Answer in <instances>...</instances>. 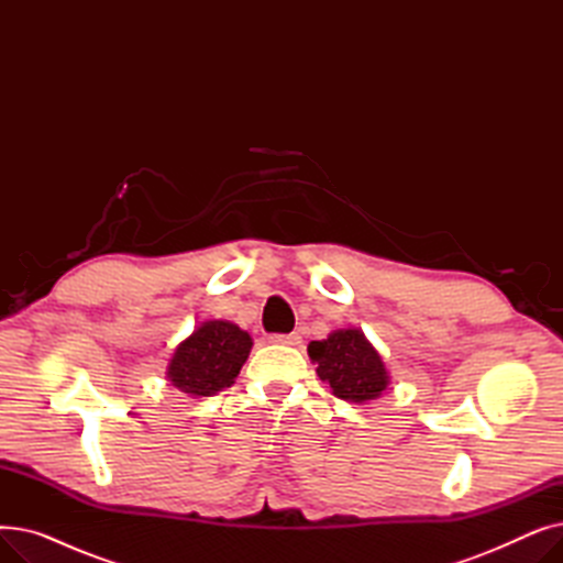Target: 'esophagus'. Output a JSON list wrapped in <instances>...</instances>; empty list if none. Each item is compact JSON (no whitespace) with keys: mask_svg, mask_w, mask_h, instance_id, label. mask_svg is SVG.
Listing matches in <instances>:
<instances>
[{"mask_svg":"<svg viewBox=\"0 0 563 563\" xmlns=\"http://www.w3.org/2000/svg\"><path fill=\"white\" fill-rule=\"evenodd\" d=\"M274 344H287V346H299L303 340L299 333H289V335H272L269 338Z\"/></svg>","mask_w":563,"mask_h":563,"instance_id":"esophagus-1","label":"esophagus"}]
</instances>
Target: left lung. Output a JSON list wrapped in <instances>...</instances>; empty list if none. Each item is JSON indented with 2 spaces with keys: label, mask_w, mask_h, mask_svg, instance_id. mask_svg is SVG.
<instances>
[{
  "label": "left lung",
  "mask_w": 563,
  "mask_h": 563,
  "mask_svg": "<svg viewBox=\"0 0 563 563\" xmlns=\"http://www.w3.org/2000/svg\"><path fill=\"white\" fill-rule=\"evenodd\" d=\"M308 356L317 365V376L344 401L365 404L378 399L390 383L378 351L358 329H340L327 340L310 342Z\"/></svg>",
  "instance_id": "1"
}]
</instances>
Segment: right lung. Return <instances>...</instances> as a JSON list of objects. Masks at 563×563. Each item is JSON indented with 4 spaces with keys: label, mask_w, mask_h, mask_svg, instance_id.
Instances as JSON below:
<instances>
[{
    "label": "right lung",
    "mask_w": 563,
    "mask_h": 563,
    "mask_svg": "<svg viewBox=\"0 0 563 563\" xmlns=\"http://www.w3.org/2000/svg\"><path fill=\"white\" fill-rule=\"evenodd\" d=\"M253 340L236 323L212 319L175 346L166 378L189 397H212L230 388L251 353Z\"/></svg>",
    "instance_id": "right-lung-1"
}]
</instances>
